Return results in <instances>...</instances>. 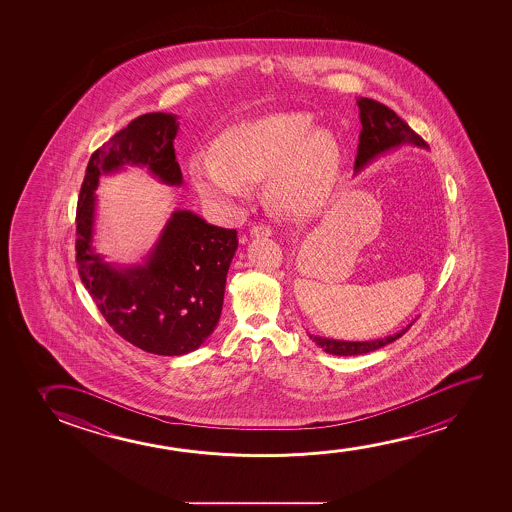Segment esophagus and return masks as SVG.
Here are the masks:
<instances>
[{"mask_svg": "<svg viewBox=\"0 0 512 512\" xmlns=\"http://www.w3.org/2000/svg\"><path fill=\"white\" fill-rule=\"evenodd\" d=\"M271 234H273V229L269 225H255V227H252V231H250L252 238H267Z\"/></svg>", "mask_w": 512, "mask_h": 512, "instance_id": "1", "label": "esophagus"}]
</instances>
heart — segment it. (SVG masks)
I'll return each mask as SVG.
<instances>
[{"label": "heart", "mask_w": 512, "mask_h": 512, "mask_svg": "<svg viewBox=\"0 0 512 512\" xmlns=\"http://www.w3.org/2000/svg\"><path fill=\"white\" fill-rule=\"evenodd\" d=\"M339 159L329 127L313 126L306 112H278L227 127L213 140L211 157L194 155L187 169L197 196L217 210H241L250 183L267 175L274 203L304 215L329 197Z\"/></svg>", "instance_id": "b5f03b06"}]
</instances>
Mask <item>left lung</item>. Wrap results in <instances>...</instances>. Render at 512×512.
Listing matches in <instances>:
<instances>
[{"label": "left lung", "instance_id": "obj_1", "mask_svg": "<svg viewBox=\"0 0 512 512\" xmlns=\"http://www.w3.org/2000/svg\"><path fill=\"white\" fill-rule=\"evenodd\" d=\"M357 105L360 110L362 131H360V141H358L355 173H360L367 164L378 159L379 155L386 154L402 145L428 147L423 138L414 133L413 129L407 126L406 122L388 106L381 105L378 101L369 98H358ZM411 325L413 323H409L407 327L395 332L392 336L372 339V341H339V339H329V337L315 336V334H308V336L325 353L339 355V357H353V355L371 353V351L383 348L386 344L397 341L399 337L406 334Z\"/></svg>", "mask_w": 512, "mask_h": 512}]
</instances>
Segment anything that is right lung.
Returning a JSON list of instances; mask_svg holds the SVG:
<instances>
[{"mask_svg":"<svg viewBox=\"0 0 512 512\" xmlns=\"http://www.w3.org/2000/svg\"><path fill=\"white\" fill-rule=\"evenodd\" d=\"M176 133L173 113H145L91 155L78 197L75 243L80 280L106 322L129 343L164 357L197 350L217 327L238 232L176 210L141 264L106 262L92 243L99 176L138 166L159 182L182 185Z\"/></svg>","mask_w":512,"mask_h":512,"instance_id":"obj_1","label":"right lung"}]
</instances>
